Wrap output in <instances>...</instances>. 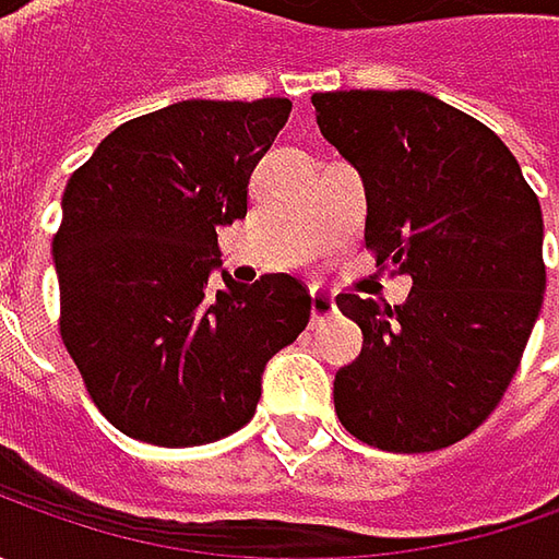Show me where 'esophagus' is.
I'll return each instance as SVG.
<instances>
[{
    "mask_svg": "<svg viewBox=\"0 0 559 559\" xmlns=\"http://www.w3.org/2000/svg\"><path fill=\"white\" fill-rule=\"evenodd\" d=\"M335 317V305L330 295H323V292H313L311 295V323L313 326H320V323H326V320H333Z\"/></svg>",
    "mask_w": 559,
    "mask_h": 559,
    "instance_id": "34e87169",
    "label": "esophagus"
}]
</instances>
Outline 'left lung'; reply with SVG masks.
Wrapping results in <instances>:
<instances>
[{
    "instance_id": "8db88e82",
    "label": "left lung",
    "mask_w": 559,
    "mask_h": 559,
    "mask_svg": "<svg viewBox=\"0 0 559 559\" xmlns=\"http://www.w3.org/2000/svg\"><path fill=\"white\" fill-rule=\"evenodd\" d=\"M323 140L367 192L376 267L407 273L404 305L338 295L364 348L335 373L342 426L382 451L466 439L498 407L545 298V221L485 123L417 90L313 93Z\"/></svg>"
}]
</instances>
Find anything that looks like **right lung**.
<instances>
[{"label":"right lung","instance_id":"right-lung-1","mask_svg":"<svg viewBox=\"0 0 559 559\" xmlns=\"http://www.w3.org/2000/svg\"><path fill=\"white\" fill-rule=\"evenodd\" d=\"M289 98H189L120 123L76 167L52 258L61 338L105 419L130 439L195 448L254 417L261 376L311 320V295L270 273L224 276L217 229L248 211V180Z\"/></svg>","mask_w":559,"mask_h":559}]
</instances>
